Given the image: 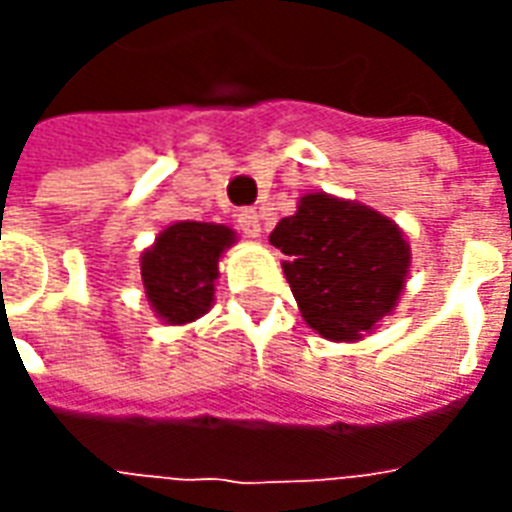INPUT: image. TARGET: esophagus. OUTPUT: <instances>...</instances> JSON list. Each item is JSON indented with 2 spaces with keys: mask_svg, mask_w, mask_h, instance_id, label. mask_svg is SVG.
Here are the masks:
<instances>
[{
  "mask_svg": "<svg viewBox=\"0 0 512 512\" xmlns=\"http://www.w3.org/2000/svg\"><path fill=\"white\" fill-rule=\"evenodd\" d=\"M238 227H241V233H244L246 238H260V233H263L260 216H257V211H252V208H246V211L238 213Z\"/></svg>",
  "mask_w": 512,
  "mask_h": 512,
  "instance_id": "34e87169",
  "label": "esophagus"
}]
</instances>
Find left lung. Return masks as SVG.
<instances>
[{"mask_svg": "<svg viewBox=\"0 0 512 512\" xmlns=\"http://www.w3.org/2000/svg\"><path fill=\"white\" fill-rule=\"evenodd\" d=\"M288 260L304 323L332 343H359L392 315L406 290L411 246L403 227L359 200L310 191L268 235Z\"/></svg>", "mask_w": 512, "mask_h": 512, "instance_id": "1", "label": "left lung"}]
</instances>
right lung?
<instances>
[{"label": "right lung", "mask_w": 512, "mask_h": 512, "mask_svg": "<svg viewBox=\"0 0 512 512\" xmlns=\"http://www.w3.org/2000/svg\"><path fill=\"white\" fill-rule=\"evenodd\" d=\"M233 227L213 222H172L139 257L150 310L167 326L202 318L216 301L219 260L235 246Z\"/></svg>", "instance_id": "add662e5"}]
</instances>
